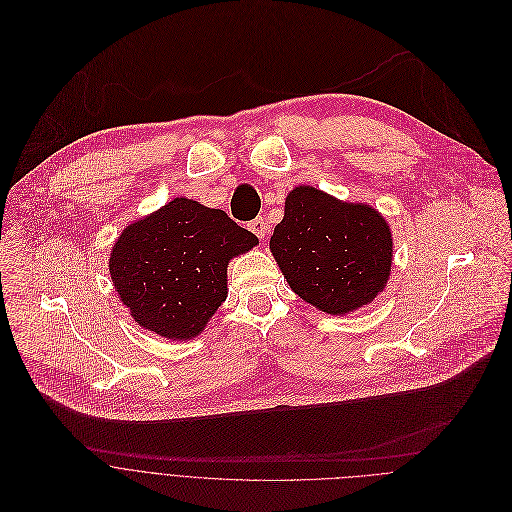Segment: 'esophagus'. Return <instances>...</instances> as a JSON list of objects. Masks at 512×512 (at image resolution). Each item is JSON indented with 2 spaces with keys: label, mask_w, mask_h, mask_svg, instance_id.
<instances>
[{
  "label": "esophagus",
  "mask_w": 512,
  "mask_h": 512,
  "mask_svg": "<svg viewBox=\"0 0 512 512\" xmlns=\"http://www.w3.org/2000/svg\"><path fill=\"white\" fill-rule=\"evenodd\" d=\"M248 228H250V232H252V234H256L260 240H264V238H266V222H264L262 218L252 220Z\"/></svg>",
  "instance_id": "1"
}]
</instances>
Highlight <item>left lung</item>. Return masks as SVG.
Wrapping results in <instances>:
<instances>
[{
  "mask_svg": "<svg viewBox=\"0 0 512 512\" xmlns=\"http://www.w3.org/2000/svg\"><path fill=\"white\" fill-rule=\"evenodd\" d=\"M270 250L304 302L329 315H347L385 288L393 240L385 218L367 203L298 185L284 201Z\"/></svg>",
  "mask_w": 512,
  "mask_h": 512,
  "instance_id": "left-lung-1",
  "label": "left lung"
}]
</instances>
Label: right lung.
<instances>
[{
    "instance_id": "right-lung-1",
    "label": "right lung",
    "mask_w": 512,
    "mask_h": 512,
    "mask_svg": "<svg viewBox=\"0 0 512 512\" xmlns=\"http://www.w3.org/2000/svg\"><path fill=\"white\" fill-rule=\"evenodd\" d=\"M256 244L224 210L175 197L121 232L109 270L139 327L187 341L226 300L228 262Z\"/></svg>"
}]
</instances>
